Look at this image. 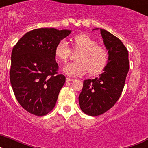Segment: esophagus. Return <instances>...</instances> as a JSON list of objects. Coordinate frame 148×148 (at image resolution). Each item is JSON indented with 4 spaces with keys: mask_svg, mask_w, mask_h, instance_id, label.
<instances>
[{
    "mask_svg": "<svg viewBox=\"0 0 148 148\" xmlns=\"http://www.w3.org/2000/svg\"><path fill=\"white\" fill-rule=\"evenodd\" d=\"M72 81H73V78H66V82H72Z\"/></svg>",
    "mask_w": 148,
    "mask_h": 148,
    "instance_id": "obj_1",
    "label": "esophagus"
}]
</instances>
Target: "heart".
<instances>
[{
	"instance_id": "b5f03b06",
	"label": "heart",
	"mask_w": 148,
	"mask_h": 148,
	"mask_svg": "<svg viewBox=\"0 0 148 148\" xmlns=\"http://www.w3.org/2000/svg\"><path fill=\"white\" fill-rule=\"evenodd\" d=\"M72 49L78 52L75 59L77 61L66 64L63 71L70 76H78L88 71L92 75L104 71L109 61V54L104 46L97 44L95 39L87 34L80 33L70 39ZM71 50L65 40H60L55 48V56L61 62H66Z\"/></svg>"
}]
</instances>
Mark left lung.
<instances>
[{
    "mask_svg": "<svg viewBox=\"0 0 148 148\" xmlns=\"http://www.w3.org/2000/svg\"><path fill=\"white\" fill-rule=\"evenodd\" d=\"M109 61L99 77L84 81L78 101L84 113L97 116L106 113L120 98L130 68L128 51L121 40L107 30L101 29Z\"/></svg>",
    "mask_w": 148,
    "mask_h": 148,
    "instance_id": "8db88e82",
    "label": "left lung"
}]
</instances>
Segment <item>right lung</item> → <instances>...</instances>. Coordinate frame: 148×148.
<instances>
[{"instance_id": "1", "label": "right lung", "mask_w": 148, "mask_h": 148, "mask_svg": "<svg viewBox=\"0 0 148 148\" xmlns=\"http://www.w3.org/2000/svg\"><path fill=\"white\" fill-rule=\"evenodd\" d=\"M70 30L40 28L27 32L14 46L10 79L17 101L31 114L53 110L66 78L59 74L55 48Z\"/></svg>"}]
</instances>
